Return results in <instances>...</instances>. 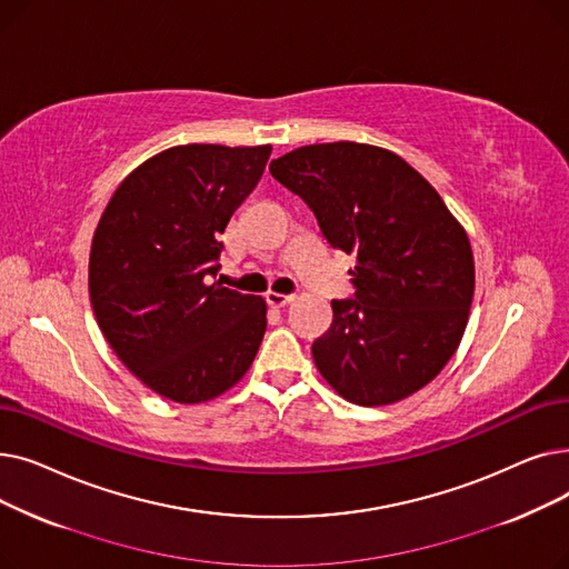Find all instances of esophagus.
<instances>
[{
    "label": "esophagus",
    "instance_id": "1",
    "mask_svg": "<svg viewBox=\"0 0 569 569\" xmlns=\"http://www.w3.org/2000/svg\"><path fill=\"white\" fill-rule=\"evenodd\" d=\"M264 297H267V305H269V307H274V309L288 307V305L295 300L292 295H281V292H274V290H269Z\"/></svg>",
    "mask_w": 569,
    "mask_h": 569
}]
</instances>
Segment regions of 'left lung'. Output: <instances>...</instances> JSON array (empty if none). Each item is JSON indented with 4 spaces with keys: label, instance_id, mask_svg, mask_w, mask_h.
<instances>
[{
    "label": "left lung",
    "instance_id": "8db88e82",
    "mask_svg": "<svg viewBox=\"0 0 569 569\" xmlns=\"http://www.w3.org/2000/svg\"><path fill=\"white\" fill-rule=\"evenodd\" d=\"M330 244L355 256V300H332L313 362L357 406H390L429 385L466 332L475 260L466 228L399 154L367 142L305 144L269 163Z\"/></svg>",
    "mask_w": 569,
    "mask_h": 569
}]
</instances>
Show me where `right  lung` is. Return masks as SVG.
<instances>
[{
  "instance_id": "add662e5",
  "label": "right lung",
  "mask_w": 569,
  "mask_h": 569,
  "mask_svg": "<svg viewBox=\"0 0 569 569\" xmlns=\"http://www.w3.org/2000/svg\"><path fill=\"white\" fill-rule=\"evenodd\" d=\"M269 154L272 144L168 147L124 177L99 219L89 251L97 322L122 365L163 399L212 401L256 360L264 300L207 277Z\"/></svg>"
}]
</instances>
